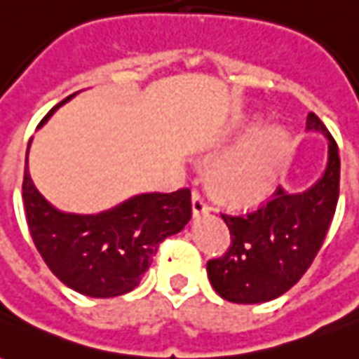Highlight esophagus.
<instances>
[{
    "mask_svg": "<svg viewBox=\"0 0 359 359\" xmlns=\"http://www.w3.org/2000/svg\"><path fill=\"white\" fill-rule=\"evenodd\" d=\"M208 203L203 200V196L200 192H192V213H194V217H200L203 213H208Z\"/></svg>",
    "mask_w": 359,
    "mask_h": 359,
    "instance_id": "1",
    "label": "esophagus"
}]
</instances>
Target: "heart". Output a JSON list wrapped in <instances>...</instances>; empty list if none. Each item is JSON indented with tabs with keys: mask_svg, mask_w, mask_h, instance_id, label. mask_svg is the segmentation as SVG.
<instances>
[{
	"mask_svg": "<svg viewBox=\"0 0 359 359\" xmlns=\"http://www.w3.org/2000/svg\"><path fill=\"white\" fill-rule=\"evenodd\" d=\"M236 148L219 159L213 187L226 202L250 205L267 200L292 151V138L285 126H264L254 115L234 133Z\"/></svg>",
	"mask_w": 359,
	"mask_h": 359,
	"instance_id": "b5f03b06",
	"label": "heart"
}]
</instances>
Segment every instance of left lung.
<instances>
[{
    "mask_svg": "<svg viewBox=\"0 0 359 359\" xmlns=\"http://www.w3.org/2000/svg\"><path fill=\"white\" fill-rule=\"evenodd\" d=\"M306 130L327 140L321 177L302 192L278 188L267 205L248 215H223L231 231L225 256L208 262L213 290L234 304L271 302L290 290L317 256L339 202V148L316 113Z\"/></svg>",
    "mask_w": 359,
    "mask_h": 359,
    "instance_id": "left-lung-1",
    "label": "left lung"
}]
</instances>
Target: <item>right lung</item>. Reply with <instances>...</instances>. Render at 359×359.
I'll return each instance as SVG.
<instances>
[{"mask_svg": "<svg viewBox=\"0 0 359 359\" xmlns=\"http://www.w3.org/2000/svg\"><path fill=\"white\" fill-rule=\"evenodd\" d=\"M76 94L57 103L38 128ZM28 149L22 180L28 229L51 273L74 292L113 298L134 290L159 244L180 233L192 217L190 190L184 188L171 194H136L100 213L57 210L34 187L28 171Z\"/></svg>", "mask_w": 359, "mask_h": 359, "instance_id": "1", "label": "right lung"}]
</instances>
